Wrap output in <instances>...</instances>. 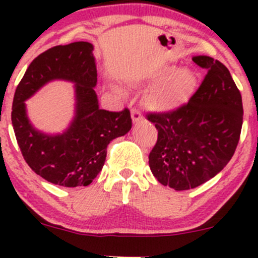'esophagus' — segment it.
Listing matches in <instances>:
<instances>
[{"label": "esophagus", "instance_id": "1", "mask_svg": "<svg viewBox=\"0 0 258 258\" xmlns=\"http://www.w3.org/2000/svg\"><path fill=\"white\" fill-rule=\"evenodd\" d=\"M131 117H132V121H134V123H139V122H141L142 119H144L141 112H140L139 110H135V108L131 111Z\"/></svg>", "mask_w": 258, "mask_h": 258}]
</instances>
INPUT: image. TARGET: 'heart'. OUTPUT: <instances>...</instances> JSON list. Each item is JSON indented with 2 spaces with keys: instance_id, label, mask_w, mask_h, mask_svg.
<instances>
[{
  "instance_id": "1",
  "label": "heart",
  "mask_w": 258,
  "mask_h": 258,
  "mask_svg": "<svg viewBox=\"0 0 258 258\" xmlns=\"http://www.w3.org/2000/svg\"><path fill=\"white\" fill-rule=\"evenodd\" d=\"M150 82L156 86L148 93L146 102L153 110L167 112L181 107L191 98L197 79L191 69L177 70V67L170 64L153 72ZM117 91L122 93V91Z\"/></svg>"
}]
</instances>
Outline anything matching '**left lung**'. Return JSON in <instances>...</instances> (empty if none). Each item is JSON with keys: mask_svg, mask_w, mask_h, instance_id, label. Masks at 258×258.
I'll use <instances>...</instances> for the list:
<instances>
[{"mask_svg": "<svg viewBox=\"0 0 258 258\" xmlns=\"http://www.w3.org/2000/svg\"><path fill=\"white\" fill-rule=\"evenodd\" d=\"M192 59L209 72L188 103L147 114L158 131L148 156L150 168L161 184L176 191L195 188L225 168L243 121L241 93L227 67L210 56Z\"/></svg>", "mask_w": 258, "mask_h": 258, "instance_id": "8db88e82", "label": "left lung"}]
</instances>
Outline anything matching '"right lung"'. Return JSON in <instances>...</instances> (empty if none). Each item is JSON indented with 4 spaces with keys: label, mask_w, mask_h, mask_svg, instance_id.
I'll return each instance as SVG.
<instances>
[{
    "label": "right lung",
    "mask_w": 258,
    "mask_h": 258,
    "mask_svg": "<svg viewBox=\"0 0 258 258\" xmlns=\"http://www.w3.org/2000/svg\"><path fill=\"white\" fill-rule=\"evenodd\" d=\"M75 83V116L61 134H45L30 123L25 100L51 80ZM97 69L90 42L56 46L36 57L18 83L12 126L27 165L46 181L63 187L88 186L102 170L107 145L132 127L130 111L101 110L95 87Z\"/></svg>",
    "instance_id": "obj_1"
}]
</instances>
